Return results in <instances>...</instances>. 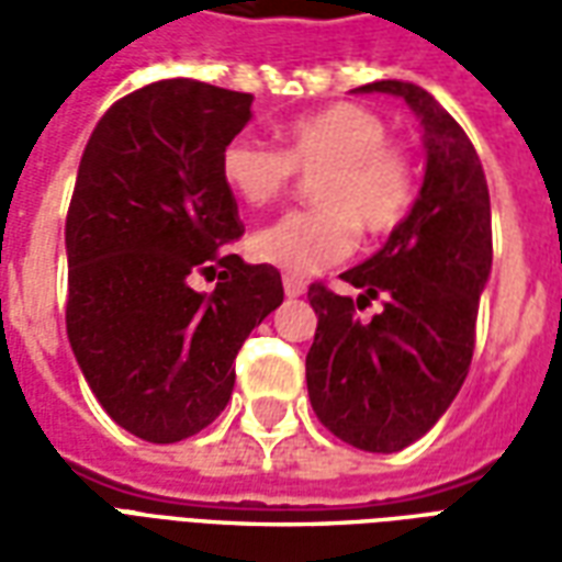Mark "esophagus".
Wrapping results in <instances>:
<instances>
[{"instance_id":"esophagus-1","label":"esophagus","mask_w":562,"mask_h":562,"mask_svg":"<svg viewBox=\"0 0 562 562\" xmlns=\"http://www.w3.org/2000/svg\"><path fill=\"white\" fill-rule=\"evenodd\" d=\"M282 289H285L289 297H301V294L306 292V280L294 277V273H285V277H282Z\"/></svg>"}]
</instances>
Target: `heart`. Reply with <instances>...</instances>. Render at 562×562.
Masks as SVG:
<instances>
[{"mask_svg":"<svg viewBox=\"0 0 562 562\" xmlns=\"http://www.w3.org/2000/svg\"><path fill=\"white\" fill-rule=\"evenodd\" d=\"M282 149L256 138H234L220 156L225 189L249 207L285 195L294 171H322L313 183L316 210H297L252 234L249 252L285 270L316 273L355 249V228L382 237L415 204V165L391 144L389 123L364 104L337 102L292 120L280 132Z\"/></svg>","mask_w":562,"mask_h":562,"instance_id":"heart-1","label":"heart"}]
</instances>
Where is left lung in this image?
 <instances>
[{"mask_svg": "<svg viewBox=\"0 0 562 562\" xmlns=\"http://www.w3.org/2000/svg\"><path fill=\"white\" fill-rule=\"evenodd\" d=\"M355 92H389L409 104L424 132V180L385 246L342 273L361 289L358 310L382 297V313L358 318L352 297L310 285L318 325L306 391L330 434L391 454L442 418L470 373L494 258L491 195L467 132L430 92L409 80H373Z\"/></svg>", "mask_w": 562, "mask_h": 562, "instance_id": "8db88e82", "label": "left lung"}]
</instances>
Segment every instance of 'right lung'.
<instances>
[{
    "instance_id": "obj_1",
    "label": "right lung",
    "mask_w": 562,
    "mask_h": 562,
    "mask_svg": "<svg viewBox=\"0 0 562 562\" xmlns=\"http://www.w3.org/2000/svg\"><path fill=\"white\" fill-rule=\"evenodd\" d=\"M252 95L173 78L108 111L66 220V328L87 385L128 434L180 442L232 401L234 358L282 304L280 270L225 246L244 234L220 156ZM198 272L217 289L195 293Z\"/></svg>"
}]
</instances>
